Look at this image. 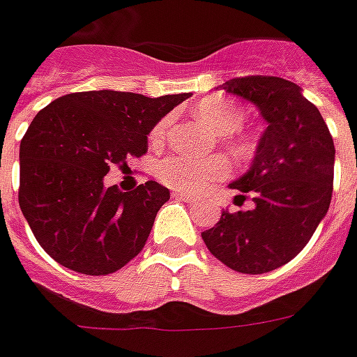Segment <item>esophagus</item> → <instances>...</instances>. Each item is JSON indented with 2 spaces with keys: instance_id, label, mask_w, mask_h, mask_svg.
Wrapping results in <instances>:
<instances>
[{
  "instance_id": "34e87169",
  "label": "esophagus",
  "mask_w": 357,
  "mask_h": 357,
  "mask_svg": "<svg viewBox=\"0 0 357 357\" xmlns=\"http://www.w3.org/2000/svg\"><path fill=\"white\" fill-rule=\"evenodd\" d=\"M175 197H178V199L186 201V203H197L199 199H195L194 195L186 194V192H175Z\"/></svg>"
}]
</instances>
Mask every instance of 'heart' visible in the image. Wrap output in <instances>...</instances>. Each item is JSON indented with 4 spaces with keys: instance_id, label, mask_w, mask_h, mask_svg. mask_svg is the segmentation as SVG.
I'll use <instances>...</instances> for the list:
<instances>
[{
    "instance_id": "1",
    "label": "heart",
    "mask_w": 357,
    "mask_h": 357,
    "mask_svg": "<svg viewBox=\"0 0 357 357\" xmlns=\"http://www.w3.org/2000/svg\"><path fill=\"white\" fill-rule=\"evenodd\" d=\"M195 116L218 135L235 133L245 122L243 109L227 98H220V96L203 99L195 109ZM169 124H171V118H162L150 131V141L154 144L162 143ZM224 144L233 156L237 158H248L254 152V143L248 137H224ZM227 173H229V165L220 156L195 160V158L182 156V154H171L156 163V176L165 186L188 192V194L205 192L213 184L222 181Z\"/></svg>"
}]
</instances>
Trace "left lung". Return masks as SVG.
Listing matches in <instances>:
<instances>
[{"mask_svg":"<svg viewBox=\"0 0 357 357\" xmlns=\"http://www.w3.org/2000/svg\"><path fill=\"white\" fill-rule=\"evenodd\" d=\"M220 88L250 101L267 128L250 169L229 184L250 192L254 208H224L218 224L201 237L229 269L261 275L296 258L328 213L333 139L320 111L291 80L258 75L227 80Z\"/></svg>","mask_w":357,"mask_h":357,"instance_id":"8db88e82","label":"left lung"}]
</instances>
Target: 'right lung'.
Returning a JSON list of instances; mask_svg holds the SVG:
<instances>
[{
  "label": "right lung",
  "instance_id": "obj_1",
  "mask_svg": "<svg viewBox=\"0 0 357 357\" xmlns=\"http://www.w3.org/2000/svg\"><path fill=\"white\" fill-rule=\"evenodd\" d=\"M190 96L92 90L37 112L20 143L18 203L50 258L82 275H111L143 250L169 190L149 181L120 192L103 178L143 156L152 128Z\"/></svg>",
  "mask_w": 357,
  "mask_h": 357
}]
</instances>
